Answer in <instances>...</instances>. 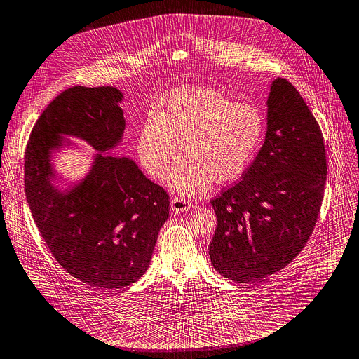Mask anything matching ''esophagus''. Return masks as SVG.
I'll list each match as a JSON object with an SVG mask.
<instances>
[{"mask_svg": "<svg viewBox=\"0 0 359 359\" xmlns=\"http://www.w3.org/2000/svg\"><path fill=\"white\" fill-rule=\"evenodd\" d=\"M170 208L175 213H183L186 210H190L193 208V203L186 199V198H182V196H176L172 199L170 202Z\"/></svg>", "mask_w": 359, "mask_h": 359, "instance_id": "34e87169", "label": "esophagus"}]
</instances>
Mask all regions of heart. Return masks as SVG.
<instances>
[{
	"label": "heart",
	"instance_id": "heart-1",
	"mask_svg": "<svg viewBox=\"0 0 359 359\" xmlns=\"http://www.w3.org/2000/svg\"><path fill=\"white\" fill-rule=\"evenodd\" d=\"M265 130L264 117L250 103L206 87L175 91L157 117L139 135L137 154L154 179L168 175L180 142L182 156L169 176L177 194L203 191L213 180L239 179L253 158Z\"/></svg>",
	"mask_w": 359,
	"mask_h": 359
}]
</instances>
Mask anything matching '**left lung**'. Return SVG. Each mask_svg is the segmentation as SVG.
Returning <instances> with one entry per match:
<instances>
[{
  "label": "left lung",
  "instance_id": "8db88e82",
  "mask_svg": "<svg viewBox=\"0 0 359 359\" xmlns=\"http://www.w3.org/2000/svg\"><path fill=\"white\" fill-rule=\"evenodd\" d=\"M325 182L320 127L299 91L276 79L262 149L242 179L210 201L217 219L209 245L213 268L246 283L289 265L313 232Z\"/></svg>",
  "mask_w": 359,
  "mask_h": 359
}]
</instances>
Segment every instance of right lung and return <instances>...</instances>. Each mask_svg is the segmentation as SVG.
I'll return each instance as SVG.
<instances>
[{
    "label": "right lung",
    "mask_w": 359,
    "mask_h": 359,
    "mask_svg": "<svg viewBox=\"0 0 359 359\" xmlns=\"http://www.w3.org/2000/svg\"><path fill=\"white\" fill-rule=\"evenodd\" d=\"M114 87L74 86L60 93L31 130L24 156V190L32 217L61 268L97 289L128 286L147 271L169 194L133 160L97 154L88 176L69 194L57 191L50 149L73 135L106 151L124 132Z\"/></svg>",
    "instance_id": "obj_1"
}]
</instances>
